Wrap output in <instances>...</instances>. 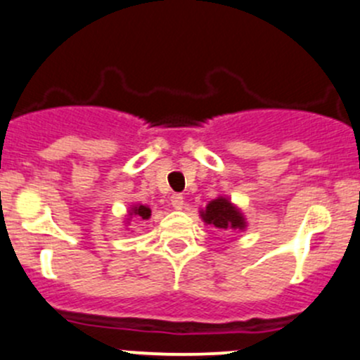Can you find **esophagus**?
I'll return each instance as SVG.
<instances>
[{
	"label": "esophagus",
	"instance_id": "1",
	"mask_svg": "<svg viewBox=\"0 0 360 360\" xmlns=\"http://www.w3.org/2000/svg\"><path fill=\"white\" fill-rule=\"evenodd\" d=\"M170 203H172L174 209H183V207H184V198H183V195L174 193L172 197H170Z\"/></svg>",
	"mask_w": 360,
	"mask_h": 360
}]
</instances>
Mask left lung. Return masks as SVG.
<instances>
[{
  "label": "left lung",
  "instance_id": "8db88e82",
  "mask_svg": "<svg viewBox=\"0 0 360 360\" xmlns=\"http://www.w3.org/2000/svg\"><path fill=\"white\" fill-rule=\"evenodd\" d=\"M202 219L221 230H242L245 226L242 214L226 198H216L210 202L205 207V212H202Z\"/></svg>",
  "mask_w": 360,
  "mask_h": 360
}]
</instances>
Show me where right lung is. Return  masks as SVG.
I'll list each match as a JSON object with an SVG mask.
<instances>
[{"instance_id":"1","label":"right lung","mask_w":360,"mask_h":360,"mask_svg":"<svg viewBox=\"0 0 360 360\" xmlns=\"http://www.w3.org/2000/svg\"><path fill=\"white\" fill-rule=\"evenodd\" d=\"M132 214H134V216L143 217V219H150L151 209H150V207H146V205H137V207H132Z\"/></svg>"}]
</instances>
